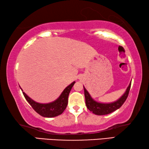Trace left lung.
<instances>
[{
    "mask_svg": "<svg viewBox=\"0 0 149 149\" xmlns=\"http://www.w3.org/2000/svg\"><path fill=\"white\" fill-rule=\"evenodd\" d=\"M131 83L132 82L130 83L126 92L124 93L120 98L114 102L110 103H102L95 101L91 97L90 93L84 87L86 105L91 112H92L93 114H97V115H105V114L113 113L120 107L125 102V101L126 100L129 94L130 87H131Z\"/></svg>",
    "mask_w": 149,
    "mask_h": 149,
    "instance_id": "8db88e82",
    "label": "left lung"
}]
</instances>
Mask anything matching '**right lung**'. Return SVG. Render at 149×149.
<instances>
[{
	"instance_id": "right-lung-1",
	"label": "right lung",
	"mask_w": 149,
	"mask_h": 149,
	"mask_svg": "<svg viewBox=\"0 0 149 149\" xmlns=\"http://www.w3.org/2000/svg\"><path fill=\"white\" fill-rule=\"evenodd\" d=\"M74 83L75 82H73L69 86H68L63 91L61 94L56 100L49 103H39L36 102L29 97L25 92H23L22 88L21 90H22L26 100L28 101V103L30 104L36 113L42 116L52 118V117L60 115L63 113L65 109H66L68 104V97H69V93Z\"/></svg>"
}]
</instances>
